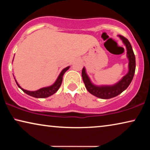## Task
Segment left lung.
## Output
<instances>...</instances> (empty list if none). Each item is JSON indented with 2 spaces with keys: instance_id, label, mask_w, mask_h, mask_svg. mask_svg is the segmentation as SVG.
<instances>
[{
  "instance_id": "obj_1",
  "label": "left lung",
  "mask_w": 150,
  "mask_h": 150,
  "mask_svg": "<svg viewBox=\"0 0 150 150\" xmlns=\"http://www.w3.org/2000/svg\"><path fill=\"white\" fill-rule=\"evenodd\" d=\"M122 42L124 43L126 48V56L128 59V71L120 81L112 85H96L92 83L91 79L87 75L85 67H84L82 70V77L86 89L92 95L101 99H110L116 97L126 90L134 77L135 68H136V61L133 52L132 46L129 41L122 35H119Z\"/></svg>"
}]
</instances>
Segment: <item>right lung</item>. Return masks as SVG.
<instances>
[{"instance_id":"1","label":"right lung","mask_w":150,"mask_h":150,"mask_svg":"<svg viewBox=\"0 0 150 150\" xmlns=\"http://www.w3.org/2000/svg\"><path fill=\"white\" fill-rule=\"evenodd\" d=\"M69 67L70 66H67V67H65V68L63 69V70L61 71V73L59 74V76L57 77L56 81H55L52 85L48 86V87L41 88V89L37 90V91H28V90L24 89L23 88H22L19 85H18V82L16 80L15 78H14V79H15V81H16V84H17V85L18 86V87L20 88V89H21L22 91L24 92V93L28 94V96H32V97L37 98H48V97H49V96L53 95V94L55 93L57 91H58L59 87H61V83H62L63 75H64L65 71H66L67 70H68Z\"/></svg>"}]
</instances>
